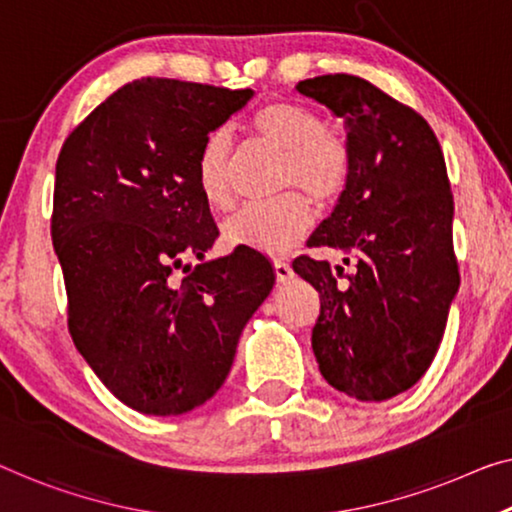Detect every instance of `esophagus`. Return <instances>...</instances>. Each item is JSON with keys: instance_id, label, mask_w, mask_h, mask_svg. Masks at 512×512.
<instances>
[{"instance_id": "34e87169", "label": "esophagus", "mask_w": 512, "mask_h": 512, "mask_svg": "<svg viewBox=\"0 0 512 512\" xmlns=\"http://www.w3.org/2000/svg\"><path fill=\"white\" fill-rule=\"evenodd\" d=\"M273 271H276V280L278 282H287L289 278L294 276L292 266H289L287 262H280V259H276V262H273Z\"/></svg>"}]
</instances>
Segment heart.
Segmentation results:
<instances>
[{"label": "heart", "instance_id": "1", "mask_svg": "<svg viewBox=\"0 0 512 512\" xmlns=\"http://www.w3.org/2000/svg\"><path fill=\"white\" fill-rule=\"evenodd\" d=\"M255 140L282 151V188H301L312 202L331 204L345 190L352 174V154L340 135L326 131L319 114L303 103L276 101L259 108L248 121ZM232 135L218 128L204 137L197 154L195 179L202 200L216 211L234 204ZM312 223L310 204L299 193H287L271 204L236 211L225 220L223 236L230 246L264 255L292 250Z\"/></svg>", "mask_w": 512, "mask_h": 512}]
</instances>
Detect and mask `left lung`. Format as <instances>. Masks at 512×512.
Listing matches in <instances>:
<instances>
[{
    "label": "left lung",
    "mask_w": 512,
    "mask_h": 512,
    "mask_svg": "<svg viewBox=\"0 0 512 512\" xmlns=\"http://www.w3.org/2000/svg\"><path fill=\"white\" fill-rule=\"evenodd\" d=\"M296 89L345 119L352 154L338 204L308 241L352 269L308 255L292 264L319 292L312 352L349 398H395L430 368L460 287L444 154L421 114L368 80L335 73Z\"/></svg>",
    "instance_id": "8db88e82"
}]
</instances>
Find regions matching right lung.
<instances>
[{
    "instance_id": "1",
    "label": "right lung",
    "mask_w": 512,
    "mask_h": 512,
    "mask_svg": "<svg viewBox=\"0 0 512 512\" xmlns=\"http://www.w3.org/2000/svg\"><path fill=\"white\" fill-rule=\"evenodd\" d=\"M253 94L133 80L59 151L52 243L68 331L114 398L140 414L179 416L213 398L276 282L257 250L204 259L218 227L197 188V154ZM188 256L201 264L172 281Z\"/></svg>"
}]
</instances>
